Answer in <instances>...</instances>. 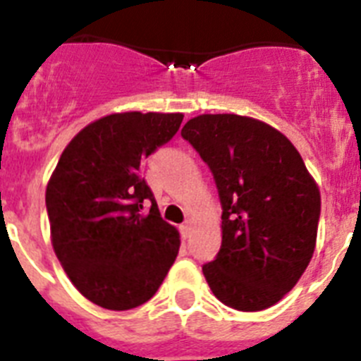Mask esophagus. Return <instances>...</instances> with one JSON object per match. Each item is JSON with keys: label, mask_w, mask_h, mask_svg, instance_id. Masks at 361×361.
Instances as JSON below:
<instances>
[{"label": "esophagus", "mask_w": 361, "mask_h": 361, "mask_svg": "<svg viewBox=\"0 0 361 361\" xmlns=\"http://www.w3.org/2000/svg\"><path fill=\"white\" fill-rule=\"evenodd\" d=\"M180 235H183V238H188L191 235V226L190 222H186V224L180 226Z\"/></svg>", "instance_id": "esophagus-1"}]
</instances>
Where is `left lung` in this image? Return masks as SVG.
<instances>
[{
	"instance_id": "1",
	"label": "left lung",
	"mask_w": 361,
	"mask_h": 361,
	"mask_svg": "<svg viewBox=\"0 0 361 361\" xmlns=\"http://www.w3.org/2000/svg\"><path fill=\"white\" fill-rule=\"evenodd\" d=\"M186 139L215 178L222 244L202 273L213 295L238 311H262L295 288L311 262L320 191L288 137L235 114H204Z\"/></svg>"
}]
</instances>
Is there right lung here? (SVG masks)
I'll use <instances>...</instances> for the list:
<instances>
[{
  "instance_id": "add662e5",
  "label": "right lung",
  "mask_w": 361,
  "mask_h": 361,
  "mask_svg": "<svg viewBox=\"0 0 361 361\" xmlns=\"http://www.w3.org/2000/svg\"><path fill=\"white\" fill-rule=\"evenodd\" d=\"M183 114L126 111L73 137L47 186L52 245L85 298L111 311L148 302L178 253L141 162L171 141Z\"/></svg>"
}]
</instances>
